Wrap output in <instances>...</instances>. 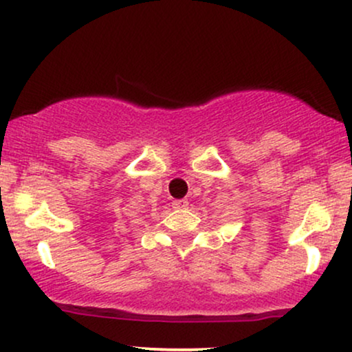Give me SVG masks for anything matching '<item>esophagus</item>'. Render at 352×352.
<instances>
[{
  "mask_svg": "<svg viewBox=\"0 0 352 352\" xmlns=\"http://www.w3.org/2000/svg\"><path fill=\"white\" fill-rule=\"evenodd\" d=\"M188 205V201L185 200V199H180V200H173L172 201V207L175 208V210H182V208H185Z\"/></svg>",
  "mask_w": 352,
  "mask_h": 352,
  "instance_id": "esophagus-1",
  "label": "esophagus"
}]
</instances>
